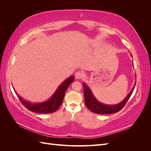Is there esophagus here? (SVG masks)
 Returning a JSON list of instances; mask_svg holds the SVG:
<instances>
[{"mask_svg":"<svg viewBox=\"0 0 151 151\" xmlns=\"http://www.w3.org/2000/svg\"><path fill=\"white\" fill-rule=\"evenodd\" d=\"M84 76V74L83 73V72H82V71H77V72H76V74H75V76L77 79L83 78Z\"/></svg>","mask_w":151,"mask_h":151,"instance_id":"1","label":"esophagus"}]
</instances>
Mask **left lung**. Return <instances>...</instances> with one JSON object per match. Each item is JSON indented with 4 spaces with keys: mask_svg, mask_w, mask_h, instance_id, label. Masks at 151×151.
I'll list each match as a JSON object with an SVG mask.
<instances>
[{
    "mask_svg": "<svg viewBox=\"0 0 151 151\" xmlns=\"http://www.w3.org/2000/svg\"><path fill=\"white\" fill-rule=\"evenodd\" d=\"M84 87V101L86 106L91 111L96 114H111L115 113L120 110L125 106V104L129 99L130 97L133 93L135 86L132 89L131 92L127 96V98L120 104L116 105H106L99 103L97 99H96L91 90L89 89L88 86L86 84H83Z\"/></svg>",
    "mask_w": 151,
    "mask_h": 151,
    "instance_id": "left-lung-1",
    "label": "left lung"
}]
</instances>
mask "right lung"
<instances>
[{"label":"right lung","instance_id":"1","mask_svg":"<svg viewBox=\"0 0 151 151\" xmlns=\"http://www.w3.org/2000/svg\"><path fill=\"white\" fill-rule=\"evenodd\" d=\"M74 81V77L71 76L69 78L65 80L63 83L58 87V88L56 91L55 93L53 94V96L50 98L48 101L42 103L32 104L30 102L26 101L25 100L22 99L17 95L19 101L24 106L29 110L35 113H52L57 111L60 108L62 103L63 98H64L65 91L67 89L68 87Z\"/></svg>","mask_w":151,"mask_h":151}]
</instances>
